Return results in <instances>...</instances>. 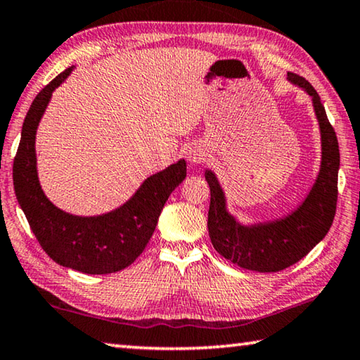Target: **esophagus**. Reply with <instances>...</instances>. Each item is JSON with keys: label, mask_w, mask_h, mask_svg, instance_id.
Masks as SVG:
<instances>
[{"label": "esophagus", "mask_w": 360, "mask_h": 360, "mask_svg": "<svg viewBox=\"0 0 360 360\" xmlns=\"http://www.w3.org/2000/svg\"><path fill=\"white\" fill-rule=\"evenodd\" d=\"M205 155H207V153H205L203 147L202 146H197V144L191 146L189 149H187V152H186V157H187V160H189L191 165L202 163L203 160H205Z\"/></svg>", "instance_id": "34e87169"}]
</instances>
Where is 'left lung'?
I'll return each instance as SVG.
<instances>
[{
  "label": "left lung",
  "mask_w": 360,
  "mask_h": 360,
  "mask_svg": "<svg viewBox=\"0 0 360 360\" xmlns=\"http://www.w3.org/2000/svg\"><path fill=\"white\" fill-rule=\"evenodd\" d=\"M288 82L311 96L321 128V169L303 203L283 218L245 226L227 211L226 195L216 174L211 169L205 171L211 193L208 210L211 243L221 256L248 271L277 272L298 262L327 236L335 218L340 169L338 139L312 84L292 72L288 73Z\"/></svg>",
  "instance_id": "1"
}]
</instances>
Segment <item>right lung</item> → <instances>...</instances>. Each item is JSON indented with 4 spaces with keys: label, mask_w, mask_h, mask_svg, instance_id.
Returning <instances> with one entry per match:
<instances>
[{
    "label": "right lung",
    "mask_w": 360,
    "mask_h": 360,
    "mask_svg": "<svg viewBox=\"0 0 360 360\" xmlns=\"http://www.w3.org/2000/svg\"><path fill=\"white\" fill-rule=\"evenodd\" d=\"M73 67L39 91L28 108L17 149L13 179L17 202L37 240L57 264L83 274H112L128 267L144 252L169 193L186 178V160L152 174L127 203L99 216H75L49 202L37 171V128L54 89Z\"/></svg>",
    "instance_id": "add662e5"
}]
</instances>
